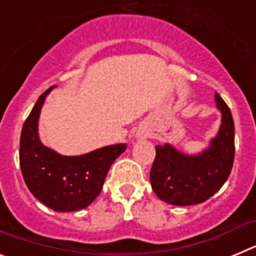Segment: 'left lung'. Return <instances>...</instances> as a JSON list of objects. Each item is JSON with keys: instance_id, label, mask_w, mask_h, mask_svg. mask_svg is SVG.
I'll use <instances>...</instances> for the list:
<instances>
[{"instance_id": "1", "label": "left lung", "mask_w": 256, "mask_h": 256, "mask_svg": "<svg viewBox=\"0 0 256 256\" xmlns=\"http://www.w3.org/2000/svg\"><path fill=\"white\" fill-rule=\"evenodd\" d=\"M222 124L210 146L186 155L169 144L156 146L150 182L156 196L170 205L187 206L212 198L230 177L234 160V123L230 108L216 92Z\"/></svg>"}]
</instances>
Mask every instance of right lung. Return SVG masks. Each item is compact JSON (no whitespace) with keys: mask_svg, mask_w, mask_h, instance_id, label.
Here are the masks:
<instances>
[{"mask_svg":"<svg viewBox=\"0 0 256 256\" xmlns=\"http://www.w3.org/2000/svg\"><path fill=\"white\" fill-rule=\"evenodd\" d=\"M52 88L40 94L22 126L20 168L26 187L42 204L55 212H76L100 195L108 169L126 144L105 146L79 156L60 155L44 146L38 137V119Z\"/></svg>","mask_w":256,"mask_h":256,"instance_id":"right-lung-1","label":"right lung"}]
</instances>
